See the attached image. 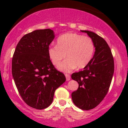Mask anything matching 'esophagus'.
<instances>
[{"mask_svg": "<svg viewBox=\"0 0 128 128\" xmlns=\"http://www.w3.org/2000/svg\"><path fill=\"white\" fill-rule=\"evenodd\" d=\"M65 76H66V80L67 81L70 80V75H69V74H65Z\"/></svg>", "mask_w": 128, "mask_h": 128, "instance_id": "34e87169", "label": "esophagus"}]
</instances>
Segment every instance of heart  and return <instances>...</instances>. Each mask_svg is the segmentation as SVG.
Segmentation results:
<instances>
[{
    "label": "heart",
    "instance_id": "1",
    "mask_svg": "<svg viewBox=\"0 0 128 128\" xmlns=\"http://www.w3.org/2000/svg\"><path fill=\"white\" fill-rule=\"evenodd\" d=\"M95 51L93 40L89 36L74 33L62 34L57 40V45L49 46V58L54 66L68 59L58 66L59 70L69 72L78 68L84 69L92 59Z\"/></svg>",
    "mask_w": 128,
    "mask_h": 128
}]
</instances>
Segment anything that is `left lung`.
Here are the masks:
<instances>
[{
    "label": "left lung",
    "instance_id": "8db88e82",
    "mask_svg": "<svg viewBox=\"0 0 128 128\" xmlns=\"http://www.w3.org/2000/svg\"><path fill=\"white\" fill-rule=\"evenodd\" d=\"M80 31L92 38L95 51L83 70L72 74V78L78 82V87L71 96L75 105L80 109L89 110L98 105L108 93L114 73V60L104 38L92 32Z\"/></svg>",
    "mask_w": 128,
    "mask_h": 128
}]
</instances>
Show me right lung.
Segmentation results:
<instances>
[{"label":"right lung","mask_w":128,"mask_h":128,"mask_svg":"<svg viewBox=\"0 0 128 128\" xmlns=\"http://www.w3.org/2000/svg\"><path fill=\"white\" fill-rule=\"evenodd\" d=\"M54 37L51 29L33 31L21 38L13 56L12 72L18 91L24 102L35 109L52 104L55 90L66 80L48 54Z\"/></svg>","instance_id":"1"}]
</instances>
